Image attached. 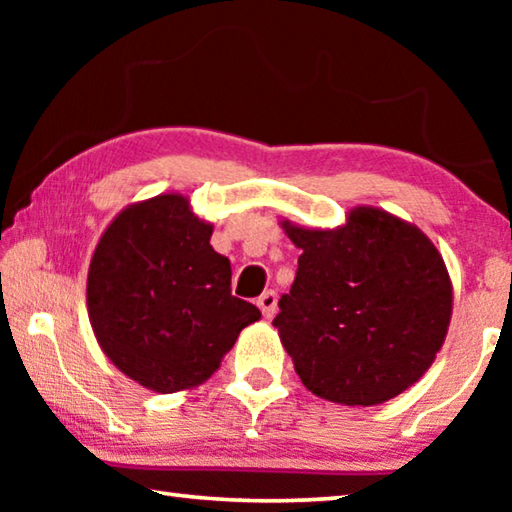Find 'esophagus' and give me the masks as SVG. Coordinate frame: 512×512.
<instances>
[{"label": "esophagus", "instance_id": "esophagus-1", "mask_svg": "<svg viewBox=\"0 0 512 512\" xmlns=\"http://www.w3.org/2000/svg\"><path fill=\"white\" fill-rule=\"evenodd\" d=\"M257 307L262 309V314H264V318H273V314H275V309H277V293L275 291H264L262 296L257 298Z\"/></svg>", "mask_w": 512, "mask_h": 512}]
</instances>
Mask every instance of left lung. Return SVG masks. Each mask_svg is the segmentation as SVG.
Wrapping results in <instances>:
<instances>
[{"mask_svg": "<svg viewBox=\"0 0 512 512\" xmlns=\"http://www.w3.org/2000/svg\"><path fill=\"white\" fill-rule=\"evenodd\" d=\"M280 225L302 255L273 325L302 384L345 406H375L411 388L452 320V280L433 241L372 205L332 230Z\"/></svg>", "mask_w": 512, "mask_h": 512, "instance_id": "1", "label": "left lung"}]
</instances>
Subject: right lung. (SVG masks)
<instances>
[{
  "mask_svg": "<svg viewBox=\"0 0 512 512\" xmlns=\"http://www.w3.org/2000/svg\"><path fill=\"white\" fill-rule=\"evenodd\" d=\"M214 225L183 194L121 210L88 271V316L99 348L153 393L201 386L262 311L230 293V259L210 246Z\"/></svg>",
  "mask_w": 512,
  "mask_h": 512,
  "instance_id": "right-lung-1",
  "label": "right lung"
}]
</instances>
